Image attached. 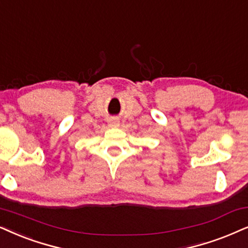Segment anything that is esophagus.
<instances>
[{
	"label": "esophagus",
	"mask_w": 248,
	"mask_h": 248,
	"mask_svg": "<svg viewBox=\"0 0 248 248\" xmlns=\"http://www.w3.org/2000/svg\"><path fill=\"white\" fill-rule=\"evenodd\" d=\"M108 123H109V125H110V126H117V125H118V121L115 120V118H110Z\"/></svg>",
	"instance_id": "34e87169"
}]
</instances>
